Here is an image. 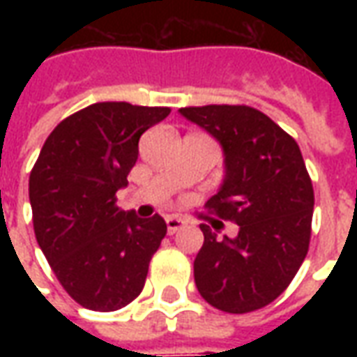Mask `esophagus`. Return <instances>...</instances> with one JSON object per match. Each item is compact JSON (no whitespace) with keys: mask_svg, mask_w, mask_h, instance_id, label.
I'll list each match as a JSON object with an SVG mask.
<instances>
[{"mask_svg":"<svg viewBox=\"0 0 357 357\" xmlns=\"http://www.w3.org/2000/svg\"><path fill=\"white\" fill-rule=\"evenodd\" d=\"M166 227H168V233L174 235L176 231H179V229H183V227H185V222L178 216H166Z\"/></svg>","mask_w":357,"mask_h":357,"instance_id":"esophagus-1","label":"esophagus"}]
</instances>
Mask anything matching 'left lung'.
<instances>
[{
  "label": "left lung",
  "mask_w": 357,
  "mask_h": 357,
  "mask_svg": "<svg viewBox=\"0 0 357 357\" xmlns=\"http://www.w3.org/2000/svg\"><path fill=\"white\" fill-rule=\"evenodd\" d=\"M179 114L220 143L224 181L206 206L239 225L237 237L218 239L201 224L197 289L227 314L260 310L289 287L310 247L314 187L302 153L289 133L252 107H185Z\"/></svg>",
  "instance_id": "left-lung-1"
}]
</instances>
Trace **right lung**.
<instances>
[{
    "instance_id": "1",
    "label": "right lung",
    "mask_w": 357,
    "mask_h": 357,
    "mask_svg": "<svg viewBox=\"0 0 357 357\" xmlns=\"http://www.w3.org/2000/svg\"><path fill=\"white\" fill-rule=\"evenodd\" d=\"M168 114V107L124 101L89 105L50 133L30 172L38 245L59 283L88 310L114 312L137 298L166 235L158 214L124 212L114 195L128 185L141 133Z\"/></svg>"
}]
</instances>
